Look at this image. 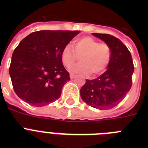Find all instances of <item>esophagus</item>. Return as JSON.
I'll list each match as a JSON object with an SVG mask.
<instances>
[{"mask_svg": "<svg viewBox=\"0 0 148 148\" xmlns=\"http://www.w3.org/2000/svg\"><path fill=\"white\" fill-rule=\"evenodd\" d=\"M75 76H76V75H75V74H73V73H71V74L70 75V78H71V79L75 78Z\"/></svg>", "mask_w": 148, "mask_h": 148, "instance_id": "obj_1", "label": "esophagus"}]
</instances>
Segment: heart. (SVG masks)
Returning a JSON list of instances; mask_svg holds the SVG:
<instances>
[{"mask_svg":"<svg viewBox=\"0 0 148 148\" xmlns=\"http://www.w3.org/2000/svg\"><path fill=\"white\" fill-rule=\"evenodd\" d=\"M61 60L65 67L70 68L80 56V62L70 68V72L92 75H99L104 73L109 65L112 57V49L107 43L90 36H83L75 39L73 47L67 44L61 51Z\"/></svg>","mask_w":148,"mask_h":148,"instance_id":"heart-1","label":"heart"}]
</instances>
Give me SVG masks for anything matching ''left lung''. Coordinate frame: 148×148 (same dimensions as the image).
Instances as JSON below:
<instances>
[{
  "label": "left lung",
  "mask_w": 148,
  "mask_h": 148,
  "mask_svg": "<svg viewBox=\"0 0 148 148\" xmlns=\"http://www.w3.org/2000/svg\"><path fill=\"white\" fill-rule=\"evenodd\" d=\"M109 44L112 57L108 70L92 80H86L80 90L82 100L92 108L108 110L118 105L132 87L134 65L130 51L117 38L109 34L92 33Z\"/></svg>",
  "instance_id": "obj_1"
}]
</instances>
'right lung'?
<instances>
[{
	"instance_id": "add662e5",
	"label": "right lung",
	"mask_w": 148,
	"mask_h": 148,
	"mask_svg": "<svg viewBox=\"0 0 148 148\" xmlns=\"http://www.w3.org/2000/svg\"><path fill=\"white\" fill-rule=\"evenodd\" d=\"M79 31L40 30L24 38L15 49L10 66L13 89L18 97L43 107L61 96L70 80L62 64L61 51Z\"/></svg>"
}]
</instances>
